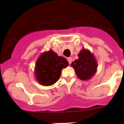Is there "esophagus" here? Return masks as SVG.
Returning a JSON list of instances; mask_svg holds the SVG:
<instances>
[{
  "instance_id": "34e87169",
  "label": "esophagus",
  "mask_w": 124,
  "mask_h": 124,
  "mask_svg": "<svg viewBox=\"0 0 124 124\" xmlns=\"http://www.w3.org/2000/svg\"><path fill=\"white\" fill-rule=\"evenodd\" d=\"M67 60H68L69 64H70L72 63V59L71 57H69V58H67Z\"/></svg>"
}]
</instances>
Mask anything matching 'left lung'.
Wrapping results in <instances>:
<instances>
[{
  "instance_id": "1",
  "label": "left lung",
  "mask_w": 124,
  "mask_h": 124,
  "mask_svg": "<svg viewBox=\"0 0 124 124\" xmlns=\"http://www.w3.org/2000/svg\"><path fill=\"white\" fill-rule=\"evenodd\" d=\"M79 59L75 60L71 66L75 70L78 78L82 81L90 79L97 70L98 64L93 54L83 48L78 54Z\"/></svg>"
}]
</instances>
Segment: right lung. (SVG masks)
<instances>
[{"instance_id": "obj_1", "label": "right lung", "mask_w": 124, "mask_h": 124, "mask_svg": "<svg viewBox=\"0 0 124 124\" xmlns=\"http://www.w3.org/2000/svg\"><path fill=\"white\" fill-rule=\"evenodd\" d=\"M68 65V61L64 57L58 56L52 50L44 52L39 55L35 64L36 81L42 86L54 85L60 79L62 69Z\"/></svg>"}]
</instances>
